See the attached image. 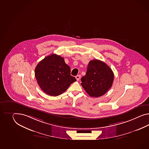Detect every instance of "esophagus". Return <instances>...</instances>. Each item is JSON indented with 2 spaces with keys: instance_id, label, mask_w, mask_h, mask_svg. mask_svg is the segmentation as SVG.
<instances>
[{
  "instance_id": "obj_1",
  "label": "esophagus",
  "mask_w": 149,
  "mask_h": 149,
  "mask_svg": "<svg viewBox=\"0 0 149 149\" xmlns=\"http://www.w3.org/2000/svg\"><path fill=\"white\" fill-rule=\"evenodd\" d=\"M76 79L77 80H80V77H81V75H77V76H76Z\"/></svg>"
}]
</instances>
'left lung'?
I'll return each mask as SVG.
<instances>
[{
    "mask_svg": "<svg viewBox=\"0 0 149 149\" xmlns=\"http://www.w3.org/2000/svg\"><path fill=\"white\" fill-rule=\"evenodd\" d=\"M113 79V70L108 65L99 60H93L89 62L81 84L91 97H98L111 87Z\"/></svg>",
    "mask_w": 149,
    "mask_h": 149,
    "instance_id": "left-lung-1",
    "label": "left lung"
}]
</instances>
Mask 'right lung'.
Segmentation results:
<instances>
[{
    "mask_svg": "<svg viewBox=\"0 0 149 149\" xmlns=\"http://www.w3.org/2000/svg\"><path fill=\"white\" fill-rule=\"evenodd\" d=\"M37 83L44 93L56 96L64 93L76 79L70 68L60 55L52 54L42 60L35 69Z\"/></svg>",
    "mask_w": 149,
    "mask_h": 149,
    "instance_id": "add662e5",
    "label": "right lung"
}]
</instances>
